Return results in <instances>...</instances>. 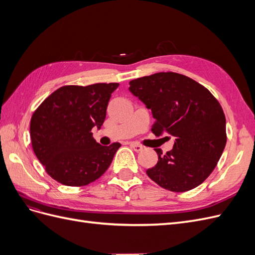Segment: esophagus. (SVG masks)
<instances>
[{
  "instance_id": "obj_1",
  "label": "esophagus",
  "mask_w": 255,
  "mask_h": 255,
  "mask_svg": "<svg viewBox=\"0 0 255 255\" xmlns=\"http://www.w3.org/2000/svg\"><path fill=\"white\" fill-rule=\"evenodd\" d=\"M129 145H130V148H132V149H133L134 151H136V152H140V151L142 150V146H141L140 144L136 143V142H132Z\"/></svg>"
}]
</instances>
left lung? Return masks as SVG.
<instances>
[{"label": "left lung", "instance_id": "1", "mask_svg": "<svg viewBox=\"0 0 255 255\" xmlns=\"http://www.w3.org/2000/svg\"><path fill=\"white\" fill-rule=\"evenodd\" d=\"M128 89L152 111L153 134L175 139L171 151L154 149L158 160L146 170L148 176L174 192L202 184L227 143L226 116L218 100L203 85L175 72L142 76L130 81Z\"/></svg>", "mask_w": 255, "mask_h": 255}]
</instances>
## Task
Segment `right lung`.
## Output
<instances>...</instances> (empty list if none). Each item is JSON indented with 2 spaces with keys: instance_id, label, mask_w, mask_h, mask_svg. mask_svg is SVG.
I'll list each match as a JSON object with an SVG mask.
<instances>
[{
  "instance_id": "right-lung-1",
  "label": "right lung",
  "mask_w": 255,
  "mask_h": 255,
  "mask_svg": "<svg viewBox=\"0 0 255 255\" xmlns=\"http://www.w3.org/2000/svg\"><path fill=\"white\" fill-rule=\"evenodd\" d=\"M118 83L66 85L44 99L30 119L34 153L47 173L66 186H85L112 164L119 142L101 145L92 137L101 128Z\"/></svg>"
}]
</instances>
